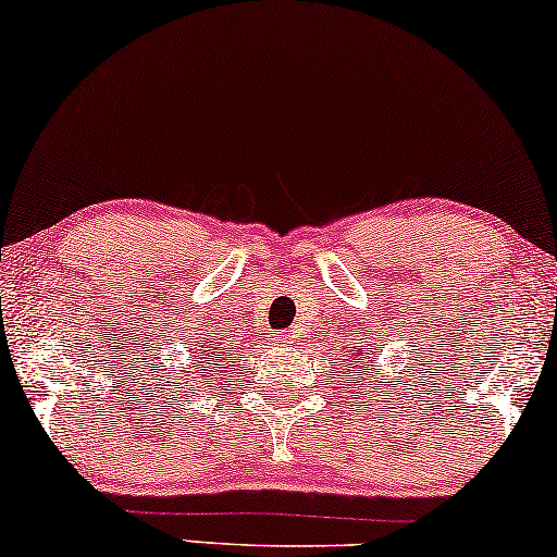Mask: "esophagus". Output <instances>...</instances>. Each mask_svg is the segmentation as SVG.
<instances>
[{"label": "esophagus", "mask_w": 557, "mask_h": 557, "mask_svg": "<svg viewBox=\"0 0 557 557\" xmlns=\"http://www.w3.org/2000/svg\"><path fill=\"white\" fill-rule=\"evenodd\" d=\"M273 339H276L278 347H284V345H292L294 334L292 332H276V334H273Z\"/></svg>", "instance_id": "1"}]
</instances>
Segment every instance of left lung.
<instances>
[{"instance_id": "8db88e82", "label": "left lung", "mask_w": 557, "mask_h": 557, "mask_svg": "<svg viewBox=\"0 0 557 557\" xmlns=\"http://www.w3.org/2000/svg\"><path fill=\"white\" fill-rule=\"evenodd\" d=\"M372 355V347H360V349H355V357L357 360H360V357H370ZM372 362H375V357H372ZM377 391V387H375Z\"/></svg>"}]
</instances>
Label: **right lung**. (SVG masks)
Instances as JSON below:
<instances>
[{
	"mask_svg": "<svg viewBox=\"0 0 557 557\" xmlns=\"http://www.w3.org/2000/svg\"><path fill=\"white\" fill-rule=\"evenodd\" d=\"M210 337V334H208ZM200 347L197 352L193 355V368L200 370V375L205 377V383H212V377L218 375L215 364H218V349H220V342H212L208 345V339H200Z\"/></svg>",
	"mask_w": 557,
	"mask_h": 557,
	"instance_id": "add662e5",
	"label": "right lung"
}]
</instances>
